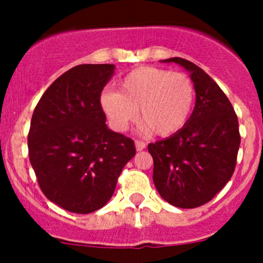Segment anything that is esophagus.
Instances as JSON below:
<instances>
[{"label": "esophagus", "instance_id": "1", "mask_svg": "<svg viewBox=\"0 0 263 263\" xmlns=\"http://www.w3.org/2000/svg\"><path fill=\"white\" fill-rule=\"evenodd\" d=\"M145 147H146L145 142H142V141H136V150H137V152H142Z\"/></svg>", "mask_w": 263, "mask_h": 263}]
</instances>
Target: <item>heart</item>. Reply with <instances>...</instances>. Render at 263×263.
Segmentation results:
<instances>
[{"label":"heart","instance_id":"1","mask_svg":"<svg viewBox=\"0 0 263 263\" xmlns=\"http://www.w3.org/2000/svg\"><path fill=\"white\" fill-rule=\"evenodd\" d=\"M195 104V85L190 76L158 67H139L120 81V92L106 89L100 105L111 127L124 132L136 120L143 129L167 137L187 124Z\"/></svg>","mask_w":263,"mask_h":263}]
</instances>
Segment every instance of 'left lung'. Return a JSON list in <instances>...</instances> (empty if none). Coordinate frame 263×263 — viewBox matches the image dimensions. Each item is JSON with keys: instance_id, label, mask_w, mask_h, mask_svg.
Masks as SVG:
<instances>
[{"instance_id": "left-lung-1", "label": "left lung", "mask_w": 263, "mask_h": 263, "mask_svg": "<svg viewBox=\"0 0 263 263\" xmlns=\"http://www.w3.org/2000/svg\"><path fill=\"white\" fill-rule=\"evenodd\" d=\"M194 81L196 103L182 129L150 143L153 180L159 195L178 208H196L212 200L231 180L240 147L238 120L231 101L213 79L190 60L170 58Z\"/></svg>"}]
</instances>
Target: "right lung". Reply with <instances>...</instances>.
Listing matches in <instances>:
<instances>
[{
  "label": "right lung",
  "instance_id": "1",
  "mask_svg": "<svg viewBox=\"0 0 263 263\" xmlns=\"http://www.w3.org/2000/svg\"><path fill=\"white\" fill-rule=\"evenodd\" d=\"M115 64H80L53 81L39 100L30 125L29 157L48 200L73 213L103 208L134 142L106 126L100 95Z\"/></svg>",
  "mask_w": 263,
  "mask_h": 263
}]
</instances>
